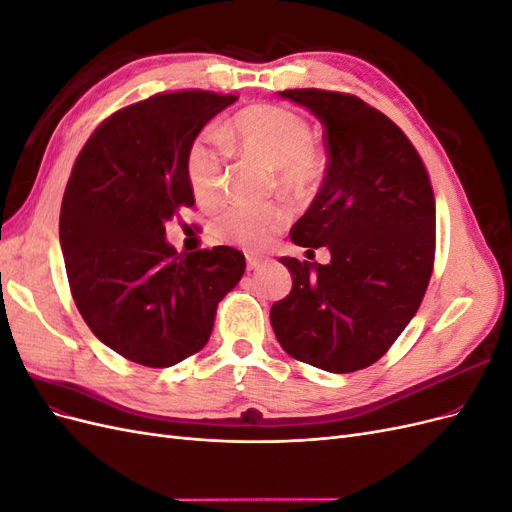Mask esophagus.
<instances>
[{
	"label": "esophagus",
	"mask_w": 512,
	"mask_h": 512,
	"mask_svg": "<svg viewBox=\"0 0 512 512\" xmlns=\"http://www.w3.org/2000/svg\"><path fill=\"white\" fill-rule=\"evenodd\" d=\"M262 265H265V260H262V258L247 256V269H250V271H258Z\"/></svg>",
	"instance_id": "1"
}]
</instances>
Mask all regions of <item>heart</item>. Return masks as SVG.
Segmentation results:
<instances>
[{
	"instance_id": "b5f03b06",
	"label": "heart",
	"mask_w": 512,
	"mask_h": 512,
	"mask_svg": "<svg viewBox=\"0 0 512 512\" xmlns=\"http://www.w3.org/2000/svg\"><path fill=\"white\" fill-rule=\"evenodd\" d=\"M224 143L241 156L275 168L284 190L303 192L318 179V160L307 123L280 106H252L237 113L222 128ZM188 179L194 196L205 205L218 203L224 192V147L213 134H200L188 151ZM286 224L277 205H237L222 215V232L232 241L260 250Z\"/></svg>"
}]
</instances>
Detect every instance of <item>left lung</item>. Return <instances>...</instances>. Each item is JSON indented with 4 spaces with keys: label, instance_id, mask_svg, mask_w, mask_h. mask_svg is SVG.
I'll return each instance as SVG.
<instances>
[{
    "label": "left lung",
    "instance_id": "obj_1",
    "mask_svg": "<svg viewBox=\"0 0 512 512\" xmlns=\"http://www.w3.org/2000/svg\"><path fill=\"white\" fill-rule=\"evenodd\" d=\"M324 128V181L290 239L329 247V265L282 256L292 275L273 303L280 346L331 374L369 367L421 307L436 254V200L408 136L363 100L320 89L277 94Z\"/></svg>",
    "mask_w": 512,
    "mask_h": 512
}]
</instances>
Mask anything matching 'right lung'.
Masks as SVG:
<instances>
[{
  "mask_svg": "<svg viewBox=\"0 0 512 512\" xmlns=\"http://www.w3.org/2000/svg\"><path fill=\"white\" fill-rule=\"evenodd\" d=\"M232 102L153 96L106 119L74 162L59 213L70 290L91 333L128 361L170 367L198 352L243 277L235 247L179 256L166 241V222L194 205L188 151Z\"/></svg>",
  "mask_w": 512,
  "mask_h": 512,
  "instance_id": "add662e5",
  "label": "right lung"
}]
</instances>
